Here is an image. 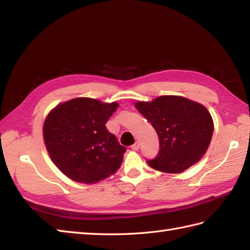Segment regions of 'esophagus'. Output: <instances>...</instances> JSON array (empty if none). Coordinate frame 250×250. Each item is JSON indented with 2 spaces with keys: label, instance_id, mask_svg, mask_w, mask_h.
<instances>
[{
  "label": "esophagus",
  "instance_id": "34e87169",
  "mask_svg": "<svg viewBox=\"0 0 250 250\" xmlns=\"http://www.w3.org/2000/svg\"><path fill=\"white\" fill-rule=\"evenodd\" d=\"M131 148L133 150H138L140 148V143L139 142H135V143L131 146Z\"/></svg>",
  "mask_w": 250,
  "mask_h": 250
}]
</instances>
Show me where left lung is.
Returning <instances> with one entry per match:
<instances>
[{"mask_svg":"<svg viewBox=\"0 0 250 250\" xmlns=\"http://www.w3.org/2000/svg\"><path fill=\"white\" fill-rule=\"evenodd\" d=\"M135 107L154 126L159 139L158 155L147 160L149 167L180 173L196 164L207 151L213 121L206 107L173 95L139 102Z\"/></svg>","mask_w":250,"mask_h":250,"instance_id":"left-lung-1","label":"left lung"}]
</instances>
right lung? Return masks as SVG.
<instances>
[{
    "instance_id": "right-lung-1",
    "label": "right lung",
    "mask_w": 250,
    "mask_h": 250,
    "mask_svg": "<svg viewBox=\"0 0 250 250\" xmlns=\"http://www.w3.org/2000/svg\"><path fill=\"white\" fill-rule=\"evenodd\" d=\"M117 108V103L78 97L57 105L47 115L43 125L46 149L68 178L96 183L120 168L126 148L105 125Z\"/></svg>"
}]
</instances>
